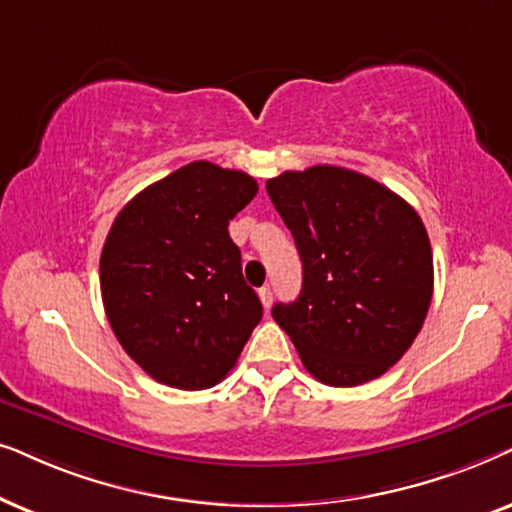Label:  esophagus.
<instances>
[{
  "instance_id": "34e87169",
  "label": "esophagus",
  "mask_w": 512,
  "mask_h": 512,
  "mask_svg": "<svg viewBox=\"0 0 512 512\" xmlns=\"http://www.w3.org/2000/svg\"><path fill=\"white\" fill-rule=\"evenodd\" d=\"M260 299H262L264 309H269L271 302H274V292H271L269 285H264V288H260Z\"/></svg>"
}]
</instances>
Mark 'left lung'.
I'll return each mask as SVG.
<instances>
[{
	"label": "left lung",
	"mask_w": 512,
	"mask_h": 512,
	"mask_svg": "<svg viewBox=\"0 0 512 512\" xmlns=\"http://www.w3.org/2000/svg\"><path fill=\"white\" fill-rule=\"evenodd\" d=\"M269 199L302 257V292L274 304L306 370L327 386H358L393 367L424 325L433 252L410 203L339 166L285 170Z\"/></svg>",
	"instance_id": "1"
}]
</instances>
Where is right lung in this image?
I'll list each match as a JSON object with an SVG mask.
<instances>
[{"mask_svg":"<svg viewBox=\"0 0 512 512\" xmlns=\"http://www.w3.org/2000/svg\"><path fill=\"white\" fill-rule=\"evenodd\" d=\"M255 194L248 173L194 161L133 196L109 229L100 255L107 320L161 384L215 386L260 323V297L229 236V220Z\"/></svg>","mask_w":512,"mask_h":512,"instance_id":"right-lung-1","label":"right lung"}]
</instances>
